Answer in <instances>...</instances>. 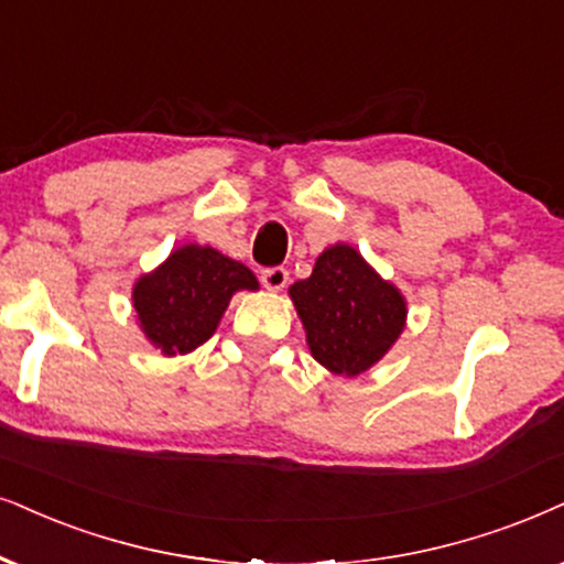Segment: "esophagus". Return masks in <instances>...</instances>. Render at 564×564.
<instances>
[{"mask_svg":"<svg viewBox=\"0 0 564 564\" xmlns=\"http://www.w3.org/2000/svg\"><path fill=\"white\" fill-rule=\"evenodd\" d=\"M260 281H262V286H265L268 291H281L289 283V270L281 268V265L265 268L260 273Z\"/></svg>","mask_w":564,"mask_h":564,"instance_id":"34e87169","label":"esophagus"}]
</instances>
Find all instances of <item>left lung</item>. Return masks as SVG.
Here are the masks:
<instances>
[{
	"instance_id": "1",
	"label": "left lung",
	"mask_w": 564,
	"mask_h": 564,
	"mask_svg": "<svg viewBox=\"0 0 564 564\" xmlns=\"http://www.w3.org/2000/svg\"><path fill=\"white\" fill-rule=\"evenodd\" d=\"M306 344L319 365L354 377L382 359L403 330L405 304L348 245L325 249L306 281L291 286Z\"/></svg>"
}]
</instances>
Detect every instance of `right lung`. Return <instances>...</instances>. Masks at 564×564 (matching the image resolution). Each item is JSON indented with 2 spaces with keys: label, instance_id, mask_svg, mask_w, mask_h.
<instances>
[{
  "label": "right lung",
  "instance_id": "right-lung-1",
  "mask_svg": "<svg viewBox=\"0 0 564 564\" xmlns=\"http://www.w3.org/2000/svg\"><path fill=\"white\" fill-rule=\"evenodd\" d=\"M258 289L252 270L210 247L187 245L134 286L140 325L163 354H187L210 338L234 291Z\"/></svg>",
  "mask_w": 564,
  "mask_h": 564
}]
</instances>
